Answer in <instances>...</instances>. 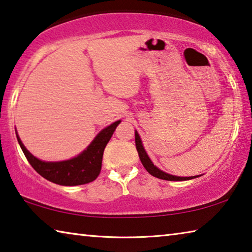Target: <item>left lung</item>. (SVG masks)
<instances>
[{"label":"left lung","instance_id":"left-lung-1","mask_svg":"<svg viewBox=\"0 0 252 252\" xmlns=\"http://www.w3.org/2000/svg\"><path fill=\"white\" fill-rule=\"evenodd\" d=\"M134 134H135V147H137V150H138V154H139V158H140V160L142 162L143 167H145V168H146V170L150 175H153L154 177H157V178H160V179H165V181H189V179H193V178L199 177V176L179 177V176H174V175L167 174V173H165V171L160 170V169L158 168V167H156L154 165V162L151 161V159L149 158V156L147 155L145 148H143V146H142L141 138H140V135H139L137 130L134 131Z\"/></svg>","mask_w":252,"mask_h":252}]
</instances>
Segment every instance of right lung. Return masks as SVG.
<instances>
[{
    "mask_svg": "<svg viewBox=\"0 0 252 252\" xmlns=\"http://www.w3.org/2000/svg\"><path fill=\"white\" fill-rule=\"evenodd\" d=\"M120 122L121 121L119 120L104 127L83 153L68 160L63 161L40 160L25 147L18 135L17 130H15V133H17L19 145L28 161L39 175H41L47 181L58 184V185L76 186L91 183L97 178L102 168L103 153Z\"/></svg>",
    "mask_w": 252,
    "mask_h": 252,
    "instance_id": "add662e5",
    "label": "right lung"
}]
</instances>
